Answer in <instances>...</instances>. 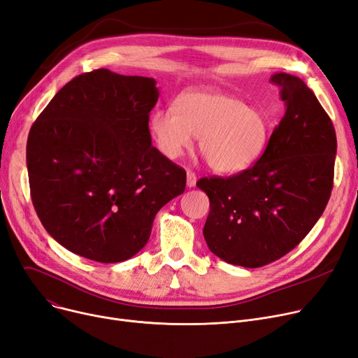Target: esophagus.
Returning <instances> with one entry per match:
<instances>
[{"label":"esophagus","mask_w":358,"mask_h":358,"mask_svg":"<svg viewBox=\"0 0 358 358\" xmlns=\"http://www.w3.org/2000/svg\"><path fill=\"white\" fill-rule=\"evenodd\" d=\"M186 185H188V188H194L196 185V176L192 170H188V172H186Z\"/></svg>","instance_id":"obj_1"}]
</instances>
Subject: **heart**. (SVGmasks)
Listing matches in <instances>:
<instances>
[{"label": "heart", "mask_w": 358, "mask_h": 358, "mask_svg": "<svg viewBox=\"0 0 358 358\" xmlns=\"http://www.w3.org/2000/svg\"><path fill=\"white\" fill-rule=\"evenodd\" d=\"M274 122L258 108L217 92H188L175 109L151 115L150 129L167 159H178L191 148L194 135L210 167L220 173H239L257 162L268 144Z\"/></svg>", "instance_id": "1"}]
</instances>
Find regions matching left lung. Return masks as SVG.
<instances>
[{"instance_id": "8db88e82", "label": "left lung", "mask_w": 358, "mask_h": 358, "mask_svg": "<svg viewBox=\"0 0 358 358\" xmlns=\"http://www.w3.org/2000/svg\"><path fill=\"white\" fill-rule=\"evenodd\" d=\"M285 112L262 156L229 178H201L210 198L203 237L227 264L259 268L293 250L325 211L334 186L331 117L299 77L278 73Z\"/></svg>"}]
</instances>
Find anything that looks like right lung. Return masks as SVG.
Returning a JSON list of instances; mask_svg holds the SVG:
<instances>
[{
	"mask_svg": "<svg viewBox=\"0 0 358 358\" xmlns=\"http://www.w3.org/2000/svg\"><path fill=\"white\" fill-rule=\"evenodd\" d=\"M156 80L106 68L74 77L31 125L30 196L46 231L96 262H122L150 239L186 172L151 145Z\"/></svg>",
	"mask_w": 358,
	"mask_h": 358,
	"instance_id": "right-lung-1",
	"label": "right lung"
}]
</instances>
